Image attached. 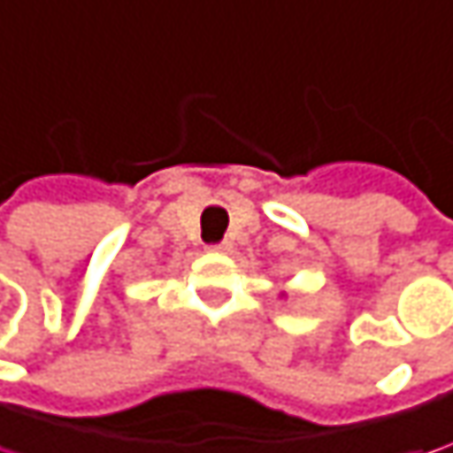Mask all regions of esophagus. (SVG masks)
I'll return each mask as SVG.
<instances>
[{"instance_id":"34e87169","label":"esophagus","mask_w":453,"mask_h":453,"mask_svg":"<svg viewBox=\"0 0 453 453\" xmlns=\"http://www.w3.org/2000/svg\"><path fill=\"white\" fill-rule=\"evenodd\" d=\"M210 251H230V241H220V243H210Z\"/></svg>"}]
</instances>
